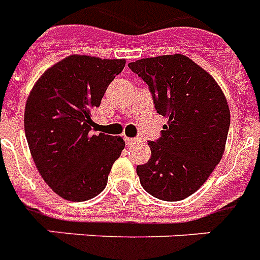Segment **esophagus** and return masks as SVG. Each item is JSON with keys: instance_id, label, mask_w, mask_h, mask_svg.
Returning <instances> with one entry per match:
<instances>
[{"instance_id": "1", "label": "esophagus", "mask_w": 260, "mask_h": 260, "mask_svg": "<svg viewBox=\"0 0 260 260\" xmlns=\"http://www.w3.org/2000/svg\"><path fill=\"white\" fill-rule=\"evenodd\" d=\"M139 140L138 139H134V138H125V143L126 144H136V143H138Z\"/></svg>"}]
</instances>
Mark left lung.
Returning <instances> with one entry per match:
<instances>
[{"instance_id": "left-lung-1", "label": "left lung", "mask_w": 260, "mask_h": 260, "mask_svg": "<svg viewBox=\"0 0 260 260\" xmlns=\"http://www.w3.org/2000/svg\"><path fill=\"white\" fill-rule=\"evenodd\" d=\"M148 85L155 108L169 118L162 138L150 142V160L136 167L143 189L163 201L196 193L225 150L231 124L226 98L212 75L181 54L131 62Z\"/></svg>"}]
</instances>
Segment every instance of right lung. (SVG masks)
Returning <instances> with one entry per match:
<instances>
[{
	"instance_id": "1",
	"label": "right lung",
	"mask_w": 260,
	"mask_h": 260,
	"mask_svg": "<svg viewBox=\"0 0 260 260\" xmlns=\"http://www.w3.org/2000/svg\"><path fill=\"white\" fill-rule=\"evenodd\" d=\"M125 59L70 55L47 69L30 90L24 128L39 173L55 193L87 201L105 189L110 169L125 142L91 135V113Z\"/></svg>"
}]
</instances>
